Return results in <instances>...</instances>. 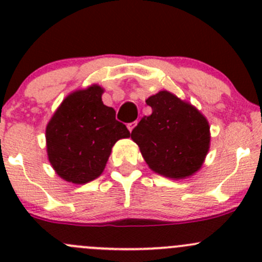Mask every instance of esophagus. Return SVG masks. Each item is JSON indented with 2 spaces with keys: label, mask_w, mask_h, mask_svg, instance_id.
Segmentation results:
<instances>
[{
  "label": "esophagus",
  "mask_w": 262,
  "mask_h": 262,
  "mask_svg": "<svg viewBox=\"0 0 262 262\" xmlns=\"http://www.w3.org/2000/svg\"><path fill=\"white\" fill-rule=\"evenodd\" d=\"M137 123H138V121H137V120H136V121H133V123H129V124H128V129H129V130H130V132L133 130L134 126L137 125Z\"/></svg>",
  "instance_id": "obj_1"
}]
</instances>
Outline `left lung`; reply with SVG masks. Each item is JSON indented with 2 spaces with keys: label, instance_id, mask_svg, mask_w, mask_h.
Listing matches in <instances>:
<instances>
[{
  "label": "left lung",
  "instance_id": "left-lung-1",
  "mask_svg": "<svg viewBox=\"0 0 262 262\" xmlns=\"http://www.w3.org/2000/svg\"><path fill=\"white\" fill-rule=\"evenodd\" d=\"M152 114L132 130L150 170L168 179H185L202 167L209 150V123L189 102L168 91L148 97Z\"/></svg>",
  "mask_w": 262,
  "mask_h": 262
}]
</instances>
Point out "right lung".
<instances>
[{
  "mask_svg": "<svg viewBox=\"0 0 262 262\" xmlns=\"http://www.w3.org/2000/svg\"><path fill=\"white\" fill-rule=\"evenodd\" d=\"M104 90L92 84L68 95L47 125V152L58 176L73 184L99 178L112 148L130 132L104 105Z\"/></svg>",
  "mask_w": 262,
  "mask_h": 262,
  "instance_id": "1",
  "label": "right lung"
}]
</instances>
